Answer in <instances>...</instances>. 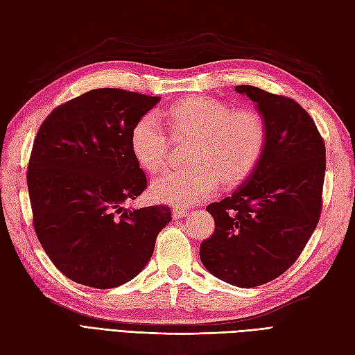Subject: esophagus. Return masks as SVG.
Masks as SVG:
<instances>
[{"mask_svg": "<svg viewBox=\"0 0 355 355\" xmlns=\"http://www.w3.org/2000/svg\"><path fill=\"white\" fill-rule=\"evenodd\" d=\"M171 214H173V219H182L185 218L188 214V210L187 209H182V207H178L175 206L173 209H171Z\"/></svg>", "mask_w": 355, "mask_h": 355, "instance_id": "1", "label": "esophagus"}]
</instances>
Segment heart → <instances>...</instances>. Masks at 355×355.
<instances>
[{"instance_id": "b5f03b06", "label": "heart", "mask_w": 355, "mask_h": 355, "mask_svg": "<svg viewBox=\"0 0 355 355\" xmlns=\"http://www.w3.org/2000/svg\"><path fill=\"white\" fill-rule=\"evenodd\" d=\"M173 135L196 136L191 146V167L168 170L151 184L154 200L188 206L211 197L220 180L235 184L259 161L266 132L253 111H232L227 103L191 96L164 112ZM132 151L137 164L155 173L164 164L168 137L153 114L144 115L132 132Z\"/></svg>"}]
</instances>
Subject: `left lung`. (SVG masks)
<instances>
[{"label": "left lung", "mask_w": 355, "mask_h": 355, "mask_svg": "<svg viewBox=\"0 0 355 355\" xmlns=\"http://www.w3.org/2000/svg\"><path fill=\"white\" fill-rule=\"evenodd\" d=\"M235 92L254 102L265 124L263 153L239 188L206 210L214 232L200 259L219 280L249 288L292 266L321 213L326 146L315 123L293 99L253 85Z\"/></svg>", "instance_id": "8db88e82"}]
</instances>
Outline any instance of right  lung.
I'll list each match as a JSON object with an SVG mask.
<instances>
[{"instance_id": "add662e5", "label": "right lung", "mask_w": 355, "mask_h": 355, "mask_svg": "<svg viewBox=\"0 0 355 355\" xmlns=\"http://www.w3.org/2000/svg\"><path fill=\"white\" fill-rule=\"evenodd\" d=\"M159 99L96 89L40 127L28 166L34 228L50 261L75 283L112 288L133 280L171 220L167 206L124 207L146 188L133 127Z\"/></svg>"}]
</instances>
